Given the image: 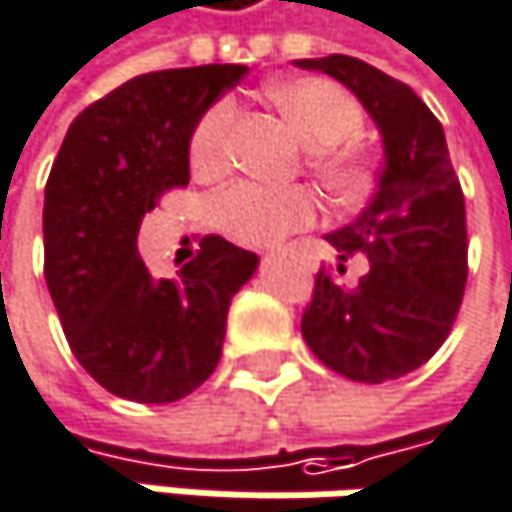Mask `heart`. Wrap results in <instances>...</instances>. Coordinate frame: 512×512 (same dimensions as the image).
<instances>
[{
    "label": "heart",
    "mask_w": 512,
    "mask_h": 512,
    "mask_svg": "<svg viewBox=\"0 0 512 512\" xmlns=\"http://www.w3.org/2000/svg\"><path fill=\"white\" fill-rule=\"evenodd\" d=\"M279 110L291 119L297 134L315 146L312 170L339 203H357L375 182L372 161L354 146L366 128L360 101L327 77H297L270 89ZM236 125V104L215 101L191 134V164L197 173L212 176L227 167L230 134ZM318 218V200L309 188L236 182L212 200L215 227L242 245H273Z\"/></svg>",
    "instance_id": "obj_1"
}]
</instances>
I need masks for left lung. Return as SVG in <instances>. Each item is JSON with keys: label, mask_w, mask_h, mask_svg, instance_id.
<instances>
[{"label": "left lung", "mask_w": 512, "mask_h": 512, "mask_svg": "<svg viewBox=\"0 0 512 512\" xmlns=\"http://www.w3.org/2000/svg\"><path fill=\"white\" fill-rule=\"evenodd\" d=\"M345 83L384 137V170L363 215L327 242L339 273L366 254L357 288L321 270L303 312V339L333 372L384 384L420 369L450 336L468 282L465 194L435 113L402 80L354 56L297 59Z\"/></svg>", "instance_id": "1"}]
</instances>
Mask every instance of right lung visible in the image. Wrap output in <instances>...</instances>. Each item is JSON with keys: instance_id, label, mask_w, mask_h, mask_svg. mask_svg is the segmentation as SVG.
<instances>
[{"instance_id": "right-lung-1", "label": "right lung", "mask_w": 512, "mask_h": 512, "mask_svg": "<svg viewBox=\"0 0 512 512\" xmlns=\"http://www.w3.org/2000/svg\"><path fill=\"white\" fill-rule=\"evenodd\" d=\"M245 65L140 74L68 128L44 188V279L77 363L113 396L167 405L218 366L233 294L258 254L215 233L176 279H152L137 230L188 185V143Z\"/></svg>"}]
</instances>
